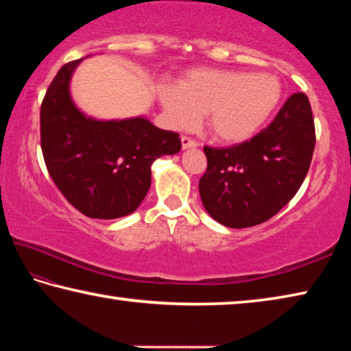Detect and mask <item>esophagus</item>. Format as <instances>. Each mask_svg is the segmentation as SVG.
Masks as SVG:
<instances>
[{
	"instance_id": "1",
	"label": "esophagus",
	"mask_w": 351,
	"mask_h": 351,
	"mask_svg": "<svg viewBox=\"0 0 351 351\" xmlns=\"http://www.w3.org/2000/svg\"><path fill=\"white\" fill-rule=\"evenodd\" d=\"M181 144H182L184 150H186V148H195V147H198V142L193 141V139H190V138H187V136H182V138H181Z\"/></svg>"
}]
</instances>
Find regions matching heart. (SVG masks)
<instances>
[{"label":"heart","mask_w":351,"mask_h":351,"mask_svg":"<svg viewBox=\"0 0 351 351\" xmlns=\"http://www.w3.org/2000/svg\"><path fill=\"white\" fill-rule=\"evenodd\" d=\"M158 97L170 123L190 128L206 112L213 138L226 144L247 141L268 121L282 99V85L269 74L193 69L180 85H164Z\"/></svg>","instance_id":"1"}]
</instances>
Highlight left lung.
Wrapping results in <instances>:
<instances>
[{
  "mask_svg": "<svg viewBox=\"0 0 351 351\" xmlns=\"http://www.w3.org/2000/svg\"><path fill=\"white\" fill-rule=\"evenodd\" d=\"M314 144L310 100L294 93L254 138L223 148L206 145L207 170L198 184L206 210L234 229L265 223L300 189Z\"/></svg>",
  "mask_w": 351,
  "mask_h": 351,
  "instance_id": "obj_1",
  "label": "left lung"
}]
</instances>
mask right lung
<instances>
[{"label": "right lung", "instance_id": "1", "mask_svg": "<svg viewBox=\"0 0 351 351\" xmlns=\"http://www.w3.org/2000/svg\"><path fill=\"white\" fill-rule=\"evenodd\" d=\"M80 62L63 64L41 102L45 164L63 197L83 215L125 217L145 198L154 159L181 150L180 134L154 127L144 117H86L69 96L71 75Z\"/></svg>", "mask_w": 351, "mask_h": 351}]
</instances>
